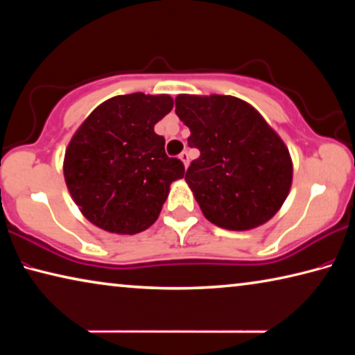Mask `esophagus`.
Returning <instances> with one entry per match:
<instances>
[{
  "label": "esophagus",
  "mask_w": 355,
  "mask_h": 355,
  "mask_svg": "<svg viewBox=\"0 0 355 355\" xmlns=\"http://www.w3.org/2000/svg\"><path fill=\"white\" fill-rule=\"evenodd\" d=\"M180 159L183 161V164H184V167H188V164H189V153L186 152V150H183L182 153H180Z\"/></svg>",
  "instance_id": "obj_1"
}]
</instances>
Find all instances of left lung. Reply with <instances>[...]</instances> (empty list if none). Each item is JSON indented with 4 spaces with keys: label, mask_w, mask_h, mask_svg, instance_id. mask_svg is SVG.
<instances>
[{
    "label": "left lung",
    "mask_w": 355,
    "mask_h": 355,
    "mask_svg": "<svg viewBox=\"0 0 355 355\" xmlns=\"http://www.w3.org/2000/svg\"><path fill=\"white\" fill-rule=\"evenodd\" d=\"M175 112L200 156L184 180L205 218L249 230L279 211L291 188L290 152L249 103L230 95H178Z\"/></svg>",
    "instance_id": "8db88e82"
}]
</instances>
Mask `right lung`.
I'll return each instance as SVG.
<instances>
[{"mask_svg":"<svg viewBox=\"0 0 355 355\" xmlns=\"http://www.w3.org/2000/svg\"><path fill=\"white\" fill-rule=\"evenodd\" d=\"M172 107L169 95H119L95 107L71 137L65 183L92 224L135 235L158 219L171 183L184 175L153 130Z\"/></svg>","mask_w":355,"mask_h":355,"instance_id":"1","label":"right lung"}]
</instances>
